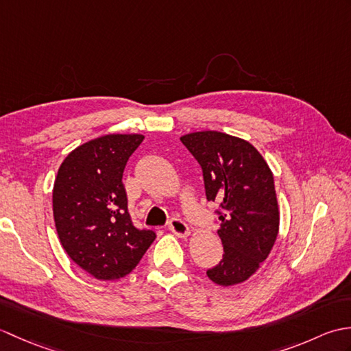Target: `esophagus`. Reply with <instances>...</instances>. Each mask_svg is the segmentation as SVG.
Masks as SVG:
<instances>
[{"mask_svg":"<svg viewBox=\"0 0 351 351\" xmlns=\"http://www.w3.org/2000/svg\"><path fill=\"white\" fill-rule=\"evenodd\" d=\"M169 229L180 238H187L191 234L190 228L185 225V221H182L181 219H171L169 221Z\"/></svg>","mask_w":351,"mask_h":351,"instance_id":"1","label":"esophagus"}]
</instances>
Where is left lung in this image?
<instances>
[{
	"instance_id": "left-lung-1",
	"label": "left lung",
	"mask_w": 351,
	"mask_h": 351,
	"mask_svg": "<svg viewBox=\"0 0 351 351\" xmlns=\"http://www.w3.org/2000/svg\"><path fill=\"white\" fill-rule=\"evenodd\" d=\"M204 171L206 199L219 202L223 259L206 271L220 287H232L255 274L279 232V205L270 167L247 140L219 131L181 137Z\"/></svg>"
}]
</instances>
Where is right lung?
I'll return each instance as SVG.
<instances>
[{
    "label": "right lung",
    "instance_id": "right-lung-1",
    "mask_svg": "<svg viewBox=\"0 0 351 351\" xmlns=\"http://www.w3.org/2000/svg\"><path fill=\"white\" fill-rule=\"evenodd\" d=\"M141 134H107L73 149L52 189L58 238L68 256L98 280L131 273L155 240L134 228L122 184L123 170Z\"/></svg>",
    "mask_w": 351,
    "mask_h": 351
}]
</instances>
